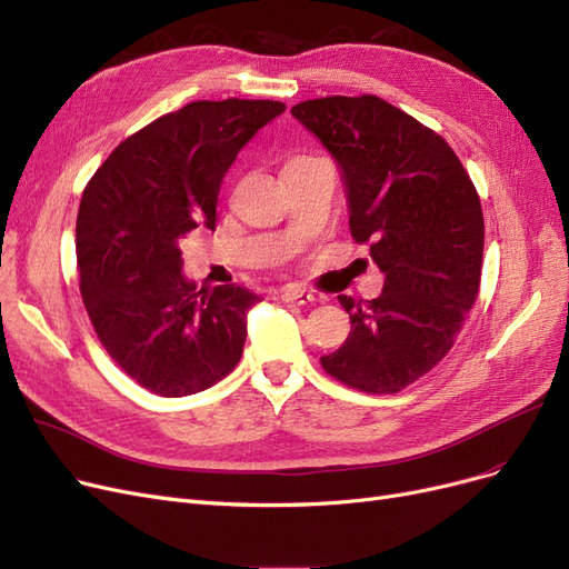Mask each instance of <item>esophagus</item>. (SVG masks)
I'll return each mask as SVG.
<instances>
[{"label": "esophagus", "instance_id": "esophagus-1", "mask_svg": "<svg viewBox=\"0 0 569 569\" xmlns=\"http://www.w3.org/2000/svg\"><path fill=\"white\" fill-rule=\"evenodd\" d=\"M281 300L296 302V305H311L317 298H313L309 290H305L300 286H286V288H281Z\"/></svg>", "mask_w": 569, "mask_h": 569}]
</instances>
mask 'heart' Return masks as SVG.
<instances>
[{"instance_id":"1","label":"heart","mask_w":569,"mask_h":569,"mask_svg":"<svg viewBox=\"0 0 569 569\" xmlns=\"http://www.w3.org/2000/svg\"><path fill=\"white\" fill-rule=\"evenodd\" d=\"M292 159H300V157H292ZM292 159H290V161H292Z\"/></svg>"}]
</instances>
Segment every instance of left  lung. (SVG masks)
<instances>
[{
  "mask_svg": "<svg viewBox=\"0 0 569 569\" xmlns=\"http://www.w3.org/2000/svg\"><path fill=\"white\" fill-rule=\"evenodd\" d=\"M290 112L340 163L351 237L385 271L380 298L340 296L351 332L321 366L349 389L396 393L446 359L478 298L480 197L452 147L382 98H313Z\"/></svg>",
  "mask_w": 569,
  "mask_h": 569,
  "instance_id": "left-lung-1",
  "label": "left lung"
}]
</instances>
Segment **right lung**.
Returning <instances> with one entry per match:
<instances>
[{
    "label": "right lung",
    "mask_w": 569,
    "mask_h": 569,
    "mask_svg": "<svg viewBox=\"0 0 569 569\" xmlns=\"http://www.w3.org/2000/svg\"><path fill=\"white\" fill-rule=\"evenodd\" d=\"M283 110L279 100L189 102L119 142L83 189L81 300L104 351L147 391H203L241 359L246 313L260 298L237 283H189L180 241L216 229L227 168Z\"/></svg>",
    "instance_id": "right-lung-1"
}]
</instances>
